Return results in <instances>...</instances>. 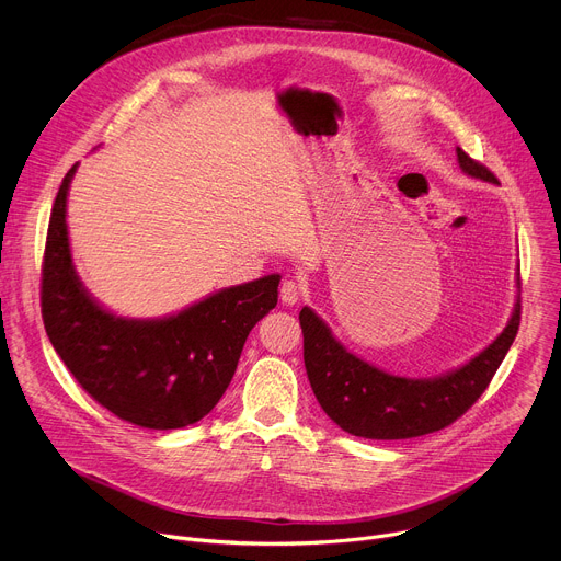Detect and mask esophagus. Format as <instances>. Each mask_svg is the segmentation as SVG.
<instances>
[{
    "label": "esophagus",
    "mask_w": 561,
    "mask_h": 561,
    "mask_svg": "<svg viewBox=\"0 0 561 561\" xmlns=\"http://www.w3.org/2000/svg\"><path fill=\"white\" fill-rule=\"evenodd\" d=\"M279 297H282V301H284L286 306L297 304V301H299V297H301V284H299L297 279H293V277H286V279L282 282Z\"/></svg>",
    "instance_id": "34e87169"
}]
</instances>
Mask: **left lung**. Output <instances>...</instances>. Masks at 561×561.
Returning a JSON list of instances; mask_svg holds the SVG:
<instances>
[{
  "label": "left lung",
  "instance_id": "left-lung-1",
  "mask_svg": "<svg viewBox=\"0 0 561 561\" xmlns=\"http://www.w3.org/2000/svg\"><path fill=\"white\" fill-rule=\"evenodd\" d=\"M459 169L477 180L497 178L457 148ZM519 288V273H517ZM522 301L500 337L468 364L433 379H409L383 373L348 353L308 306L299 312L304 364L319 407L346 433L366 439H409L450 426L461 417L504 362L519 331Z\"/></svg>",
  "mask_w": 561,
  "mask_h": 561
}]
</instances>
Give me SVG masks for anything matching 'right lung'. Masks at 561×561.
Returning a JSON list of instances; mask_svg holds the SVG:
<instances>
[{"instance_id": "1", "label": "right lung", "mask_w": 561, "mask_h": 561, "mask_svg": "<svg viewBox=\"0 0 561 561\" xmlns=\"http://www.w3.org/2000/svg\"><path fill=\"white\" fill-rule=\"evenodd\" d=\"M66 173L42 262L46 335L98 404L141 428H184L208 415L228 388L244 342L277 306L279 275L224 288L164 319H126L102 308L75 273Z\"/></svg>"}]
</instances>
